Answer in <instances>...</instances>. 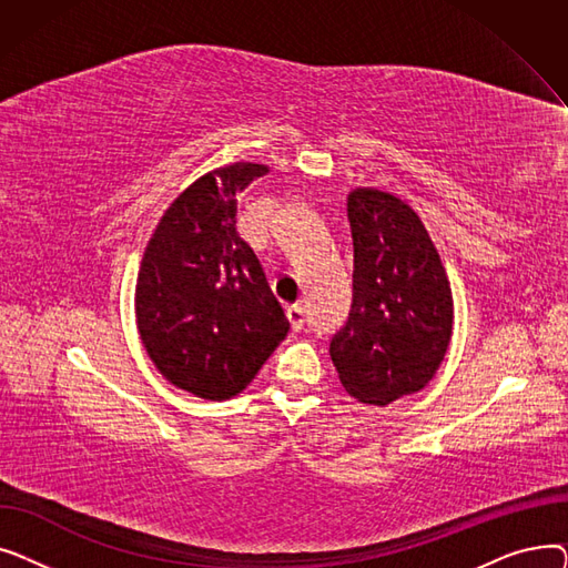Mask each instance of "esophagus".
I'll list each match as a JSON object with an SVG mask.
<instances>
[{"instance_id":"1","label":"esophagus","mask_w":568,"mask_h":568,"mask_svg":"<svg viewBox=\"0 0 568 568\" xmlns=\"http://www.w3.org/2000/svg\"><path fill=\"white\" fill-rule=\"evenodd\" d=\"M285 315H287V320H290V324H292V329H304V324H306V308L302 306V304H292V306H287L285 308Z\"/></svg>"}]
</instances>
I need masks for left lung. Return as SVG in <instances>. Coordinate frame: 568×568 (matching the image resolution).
Wrapping results in <instances>:
<instances>
[{
	"label": "left lung",
	"instance_id": "left-lung-1",
	"mask_svg": "<svg viewBox=\"0 0 568 568\" xmlns=\"http://www.w3.org/2000/svg\"><path fill=\"white\" fill-rule=\"evenodd\" d=\"M347 221L352 306L329 354L349 396L389 405L437 373L452 341V285L422 219L396 195L352 191Z\"/></svg>",
	"mask_w": 568,
	"mask_h": 568
}]
</instances>
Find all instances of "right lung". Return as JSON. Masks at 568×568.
I'll return each instance as SVG.
<instances>
[{
	"label": "right lung",
	"instance_id": "obj_1",
	"mask_svg": "<svg viewBox=\"0 0 568 568\" xmlns=\"http://www.w3.org/2000/svg\"><path fill=\"white\" fill-rule=\"evenodd\" d=\"M266 172L234 163L200 176L170 204L142 257L135 320L144 349L168 382L204 400L244 392L290 332L236 232V197Z\"/></svg>",
	"mask_w": 568,
	"mask_h": 568
}]
</instances>
